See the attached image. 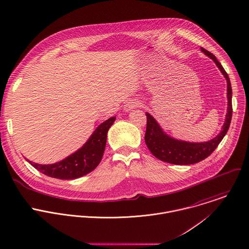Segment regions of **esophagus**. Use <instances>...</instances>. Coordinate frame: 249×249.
Returning <instances> with one entry per match:
<instances>
[{"mask_svg":"<svg viewBox=\"0 0 249 249\" xmlns=\"http://www.w3.org/2000/svg\"><path fill=\"white\" fill-rule=\"evenodd\" d=\"M140 104H141V103H140V101L138 99L129 100V101L125 104V106H124V110H125V111H130V110L136 108L137 107H139Z\"/></svg>","mask_w":249,"mask_h":249,"instance_id":"esophagus-1","label":"esophagus"}]
</instances>
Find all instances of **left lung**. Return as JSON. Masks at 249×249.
<instances>
[{"mask_svg": "<svg viewBox=\"0 0 249 249\" xmlns=\"http://www.w3.org/2000/svg\"><path fill=\"white\" fill-rule=\"evenodd\" d=\"M201 51L211 57L218 69L221 71L222 75L227 81V99L228 107L227 113L225 117V122L222 126L221 132L213 140L205 142H188L184 141L175 140L167 136L155 120V118L146 112L147 124L146 133L144 136L145 143L150 152L159 160L173 163V164H193L196 163L207 157H209L214 149L218 146L224 136L226 135L232 118V88L228 74L216 59V57L209 51L201 48Z\"/></svg>", "mask_w": 249, "mask_h": 249, "instance_id": "8db88e82", "label": "left lung"}]
</instances>
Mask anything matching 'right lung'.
<instances>
[{"label":"right lung","instance_id":"1","mask_svg":"<svg viewBox=\"0 0 249 249\" xmlns=\"http://www.w3.org/2000/svg\"><path fill=\"white\" fill-rule=\"evenodd\" d=\"M114 121L115 117L112 116L101 123L83 147L60 161L38 164L27 160L38 171L52 178L69 180L87 175L99 164L106 147L107 131Z\"/></svg>","mask_w":249,"mask_h":249}]
</instances>
